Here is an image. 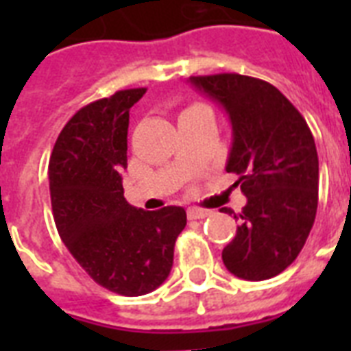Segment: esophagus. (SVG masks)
I'll return each instance as SVG.
<instances>
[{"label":"esophagus","instance_id":"obj_1","mask_svg":"<svg viewBox=\"0 0 351 351\" xmlns=\"http://www.w3.org/2000/svg\"><path fill=\"white\" fill-rule=\"evenodd\" d=\"M208 215H209L208 209H200V208H189V209H187V219H189V220L206 219Z\"/></svg>","mask_w":351,"mask_h":351}]
</instances>
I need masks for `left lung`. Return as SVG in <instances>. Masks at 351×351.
Listing matches in <instances>:
<instances>
[{
	"mask_svg": "<svg viewBox=\"0 0 351 351\" xmlns=\"http://www.w3.org/2000/svg\"><path fill=\"white\" fill-rule=\"evenodd\" d=\"M189 82L230 114L233 145L226 171L239 176L234 186L247 197L234 215L237 234L222 251L224 266L244 280L275 277L299 256L315 222L313 134L293 104L264 80L224 73Z\"/></svg>",
	"mask_w": 351,
	"mask_h": 351,
	"instance_id": "obj_1",
	"label": "left lung"
}]
</instances>
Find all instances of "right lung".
Listing matches in <instances>:
<instances>
[{
  "label": "right lung",
  "instance_id": "obj_1",
  "mask_svg": "<svg viewBox=\"0 0 351 351\" xmlns=\"http://www.w3.org/2000/svg\"><path fill=\"white\" fill-rule=\"evenodd\" d=\"M145 90H117L82 107L62 129L49 162L63 244L96 284L125 297L149 293L167 278L187 222L184 208L143 211L123 198L129 111Z\"/></svg>",
  "mask_w": 351,
  "mask_h": 351
}]
</instances>
